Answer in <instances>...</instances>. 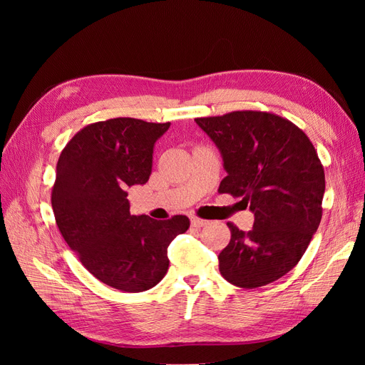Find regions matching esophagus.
I'll list each match as a JSON object with an SVG mask.
<instances>
[{"label":"esophagus","instance_id":"esophagus-1","mask_svg":"<svg viewBox=\"0 0 365 365\" xmlns=\"http://www.w3.org/2000/svg\"><path fill=\"white\" fill-rule=\"evenodd\" d=\"M192 225H193V227H204V225H207V220H205V219H201V217L193 216V217H192Z\"/></svg>","mask_w":365,"mask_h":365}]
</instances>
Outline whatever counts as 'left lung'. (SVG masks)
Returning a JSON list of instances; mask_svg holds the SVG:
<instances>
[{
  "instance_id": "obj_1",
  "label": "left lung",
  "mask_w": 365,
  "mask_h": 365,
  "mask_svg": "<svg viewBox=\"0 0 365 365\" xmlns=\"http://www.w3.org/2000/svg\"><path fill=\"white\" fill-rule=\"evenodd\" d=\"M224 158L219 193L242 197L254 213L245 233L228 222L219 252L222 277L254 289L279 280L300 262L323 216L324 169L312 141L288 118L233 111L195 118Z\"/></svg>"
}]
</instances>
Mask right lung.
I'll return each mask as SVG.
<instances>
[{"instance_id":"obj_1","label":"right lung","mask_w":365,"mask_h":365,"mask_svg":"<svg viewBox=\"0 0 365 365\" xmlns=\"http://www.w3.org/2000/svg\"><path fill=\"white\" fill-rule=\"evenodd\" d=\"M170 123L118 117L82 128L61 152L51 207L62 237L97 280L123 292L153 288L169 269L168 247L184 215L155 220L129 212L128 187L145 184L155 141Z\"/></svg>"}]
</instances>
